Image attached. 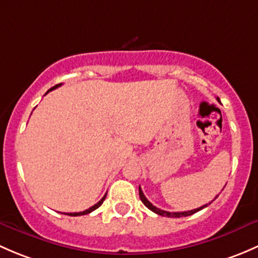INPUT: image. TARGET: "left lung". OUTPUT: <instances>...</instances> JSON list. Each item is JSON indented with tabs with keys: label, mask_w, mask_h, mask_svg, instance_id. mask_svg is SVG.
I'll use <instances>...</instances> for the list:
<instances>
[{
	"label": "left lung",
	"mask_w": 258,
	"mask_h": 258,
	"mask_svg": "<svg viewBox=\"0 0 258 258\" xmlns=\"http://www.w3.org/2000/svg\"><path fill=\"white\" fill-rule=\"evenodd\" d=\"M216 99H217V102H220L219 98H216ZM139 196H140V200H142V203L144 204V205L147 206V208H148L149 210H151V211L155 212V214L160 215V216H166V217H185V216H190V215H192V214H195V212L200 211V210L205 209L206 206H209L210 204H211L212 201H214L215 199H216L217 196H219V195H217L216 198H215L214 200L211 201V203L206 204V205L201 206V208H198V209H195V210H190V211H182V212H169V211H165V210H160V209H158V208H156V206H154L153 204H151L150 201H149L147 198H145V195H144V194H143L142 188H140V187H139Z\"/></svg>",
	"instance_id": "obj_1"
}]
</instances>
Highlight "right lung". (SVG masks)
<instances>
[{"label": "right lung", "instance_id": "right-lung-1", "mask_svg": "<svg viewBox=\"0 0 258 258\" xmlns=\"http://www.w3.org/2000/svg\"><path fill=\"white\" fill-rule=\"evenodd\" d=\"M60 86H62V83L57 84V86H54V87H52V88H50V89H49L48 92H47V93H49L50 90H53V89L58 88V87H60ZM47 93H46V94H47ZM105 198H107V195H104V196H103V198H102V200H100L99 203H97V204H95L94 206H92V208H89L88 210H84V211H82V212H72V214H66V215H70V216H81V215H87V214H89V212L94 211L95 209H98V208H99V206L102 205V204H103V201L105 200Z\"/></svg>", "mask_w": 258, "mask_h": 258}]
</instances>
